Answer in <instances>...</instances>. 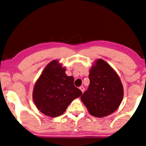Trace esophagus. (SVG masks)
I'll list each match as a JSON object with an SVG mask.
<instances>
[{"mask_svg": "<svg viewBox=\"0 0 146 146\" xmlns=\"http://www.w3.org/2000/svg\"><path fill=\"white\" fill-rule=\"evenodd\" d=\"M79 89L81 90V92L83 93L84 92V88L83 87V86H81V87H79Z\"/></svg>", "mask_w": 146, "mask_h": 146, "instance_id": "obj_1", "label": "esophagus"}]
</instances>
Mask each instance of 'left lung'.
Here are the masks:
<instances>
[{
    "mask_svg": "<svg viewBox=\"0 0 146 146\" xmlns=\"http://www.w3.org/2000/svg\"><path fill=\"white\" fill-rule=\"evenodd\" d=\"M88 89L81 99L92 116H107L113 113L121 103L124 90L119 76L111 65L98 59L90 68Z\"/></svg>",
    "mask_w": 146,
    "mask_h": 146,
    "instance_id": "left-lung-1",
    "label": "left lung"
}]
</instances>
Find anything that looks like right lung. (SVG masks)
Instances as JSON below:
<instances>
[{
  "mask_svg": "<svg viewBox=\"0 0 146 146\" xmlns=\"http://www.w3.org/2000/svg\"><path fill=\"white\" fill-rule=\"evenodd\" d=\"M66 68L57 60L46 66L35 82L32 97L35 106L46 116H61L74 99L82 95L74 85V77L67 76Z\"/></svg>",
  "mask_w": 146,
  "mask_h": 146,
  "instance_id": "obj_1",
  "label": "right lung"
}]
</instances>
